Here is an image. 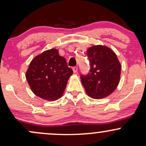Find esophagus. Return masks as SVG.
Listing matches in <instances>:
<instances>
[{"label":"esophagus","instance_id":"obj_1","mask_svg":"<svg viewBox=\"0 0 146 146\" xmlns=\"http://www.w3.org/2000/svg\"><path fill=\"white\" fill-rule=\"evenodd\" d=\"M73 72H74L75 73H77V72H78V66H74V67H73Z\"/></svg>","mask_w":146,"mask_h":146}]
</instances>
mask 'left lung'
<instances>
[{
  "label": "left lung",
  "mask_w": 146,
  "mask_h": 146,
  "mask_svg": "<svg viewBox=\"0 0 146 146\" xmlns=\"http://www.w3.org/2000/svg\"><path fill=\"white\" fill-rule=\"evenodd\" d=\"M90 63V73L82 75L86 94L91 98L102 99L113 93L120 81L121 65L117 55L105 45H93L87 49Z\"/></svg>",
  "instance_id": "1"
}]
</instances>
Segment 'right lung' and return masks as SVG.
Returning a JSON list of instances; mask_svg holds the SVG:
<instances>
[{"instance_id":"1","label":"right lung","mask_w":146,"mask_h":146,"mask_svg":"<svg viewBox=\"0 0 146 146\" xmlns=\"http://www.w3.org/2000/svg\"><path fill=\"white\" fill-rule=\"evenodd\" d=\"M73 73L58 50L51 48L31 60L25 77L36 96L46 101H56L62 96Z\"/></svg>"}]
</instances>
